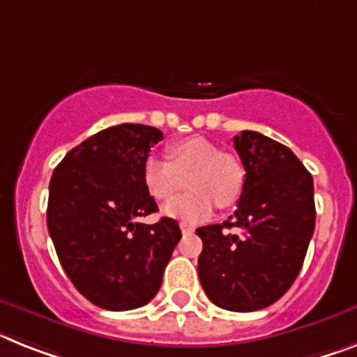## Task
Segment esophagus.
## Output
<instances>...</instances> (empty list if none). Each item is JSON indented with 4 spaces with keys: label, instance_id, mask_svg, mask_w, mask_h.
Masks as SVG:
<instances>
[{
    "label": "esophagus",
    "instance_id": "34e87169",
    "mask_svg": "<svg viewBox=\"0 0 357 357\" xmlns=\"http://www.w3.org/2000/svg\"><path fill=\"white\" fill-rule=\"evenodd\" d=\"M181 229H182V234L184 235H191L193 234V226H190V225H185V222H181Z\"/></svg>",
    "mask_w": 357,
    "mask_h": 357
}]
</instances>
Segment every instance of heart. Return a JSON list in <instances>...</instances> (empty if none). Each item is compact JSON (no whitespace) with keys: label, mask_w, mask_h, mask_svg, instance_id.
<instances>
[{"label":"heart","mask_w":357,"mask_h":357,"mask_svg":"<svg viewBox=\"0 0 357 357\" xmlns=\"http://www.w3.org/2000/svg\"><path fill=\"white\" fill-rule=\"evenodd\" d=\"M167 158L149 155L144 160L142 182L155 200H167L190 175V193L169 200L162 213L185 225H197L211 217L215 206L231 208L238 202L246 184V169L235 155L222 153L204 137H190L167 146Z\"/></svg>","instance_id":"b5f03b06"}]
</instances>
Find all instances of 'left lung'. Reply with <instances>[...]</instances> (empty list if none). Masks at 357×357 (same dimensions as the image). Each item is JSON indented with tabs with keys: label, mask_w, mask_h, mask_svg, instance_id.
I'll return each mask as SVG.
<instances>
[{
	"label": "left lung",
	"mask_w": 357,
	"mask_h": 357,
	"mask_svg": "<svg viewBox=\"0 0 357 357\" xmlns=\"http://www.w3.org/2000/svg\"><path fill=\"white\" fill-rule=\"evenodd\" d=\"M234 146L246 184L229 220L197 228L199 279L213 305L253 312L281 299L301 272L316 226L314 181L291 149L261 132L241 131Z\"/></svg>",
	"instance_id": "left-lung-1"
}]
</instances>
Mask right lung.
I'll return each mask as SVG.
<instances>
[{
    "instance_id": "right-lung-1",
    "label": "right lung",
    "mask_w": 357,
    "mask_h": 357,
    "mask_svg": "<svg viewBox=\"0 0 357 357\" xmlns=\"http://www.w3.org/2000/svg\"><path fill=\"white\" fill-rule=\"evenodd\" d=\"M162 131L120 123L73 147L49 184L47 228L67 278L93 305L123 312L157 296L181 228L162 217L142 182L144 160Z\"/></svg>"
}]
</instances>
